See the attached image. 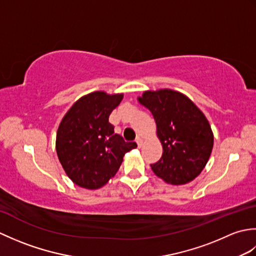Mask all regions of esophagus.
<instances>
[{
    "label": "esophagus",
    "instance_id": "obj_1",
    "mask_svg": "<svg viewBox=\"0 0 256 256\" xmlns=\"http://www.w3.org/2000/svg\"><path fill=\"white\" fill-rule=\"evenodd\" d=\"M135 142H136L138 148H140V146H142V144H143V138H138L136 140H135Z\"/></svg>",
    "mask_w": 256,
    "mask_h": 256
}]
</instances>
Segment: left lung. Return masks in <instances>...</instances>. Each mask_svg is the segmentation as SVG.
Returning <instances> with one entry per match:
<instances>
[{
    "label": "left lung",
    "mask_w": 256,
    "mask_h": 256,
    "mask_svg": "<svg viewBox=\"0 0 256 256\" xmlns=\"http://www.w3.org/2000/svg\"><path fill=\"white\" fill-rule=\"evenodd\" d=\"M138 101L153 114L162 145V155L150 165L152 170L167 184L194 180L214 148L208 120L192 100L174 90L145 91Z\"/></svg>",
    "instance_id": "left-lung-1"
}]
</instances>
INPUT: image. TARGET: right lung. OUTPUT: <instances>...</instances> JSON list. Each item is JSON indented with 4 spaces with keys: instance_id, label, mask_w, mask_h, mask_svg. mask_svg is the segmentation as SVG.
<instances>
[{
    "instance_id": "1",
    "label": "right lung",
    "mask_w": 256,
    "mask_h": 256,
    "mask_svg": "<svg viewBox=\"0 0 256 256\" xmlns=\"http://www.w3.org/2000/svg\"><path fill=\"white\" fill-rule=\"evenodd\" d=\"M123 94L96 91L74 103L59 124L56 150L64 172L78 186L98 189L118 170L123 156L138 148L114 133L108 122Z\"/></svg>"
}]
</instances>
